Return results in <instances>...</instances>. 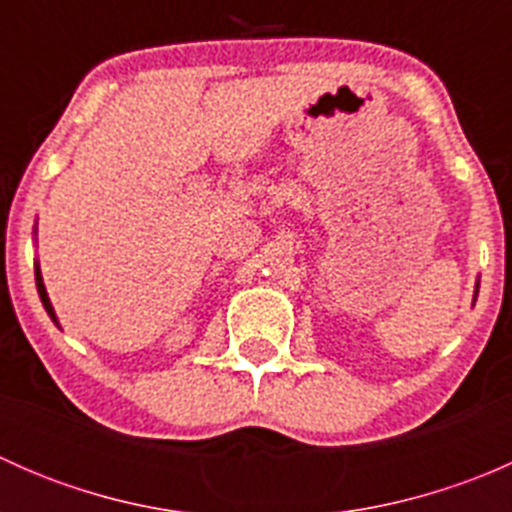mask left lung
I'll return each mask as SVG.
<instances>
[{"label":"left lung","instance_id":"obj_1","mask_svg":"<svg viewBox=\"0 0 512 512\" xmlns=\"http://www.w3.org/2000/svg\"><path fill=\"white\" fill-rule=\"evenodd\" d=\"M476 294H478V285H476Z\"/></svg>","mask_w":512,"mask_h":512}]
</instances>
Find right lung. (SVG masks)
Wrapping results in <instances>:
<instances>
[{
  "label": "right lung",
  "mask_w": 512,
  "mask_h": 512,
  "mask_svg": "<svg viewBox=\"0 0 512 512\" xmlns=\"http://www.w3.org/2000/svg\"><path fill=\"white\" fill-rule=\"evenodd\" d=\"M36 289H39V297H41V304H44V309L46 312H49V317L54 319L56 322V314H54V307H51V302H49V294H46V287H44V280H41V272H39V267H36ZM59 324V322H56Z\"/></svg>",
  "instance_id": "right-lung-1"
}]
</instances>
